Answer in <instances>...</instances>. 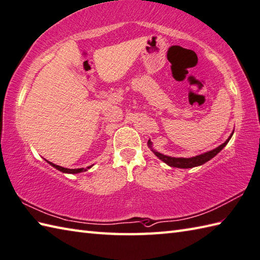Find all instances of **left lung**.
<instances>
[{
	"instance_id": "obj_1",
	"label": "left lung",
	"mask_w": 260,
	"mask_h": 260,
	"mask_svg": "<svg viewBox=\"0 0 260 260\" xmlns=\"http://www.w3.org/2000/svg\"><path fill=\"white\" fill-rule=\"evenodd\" d=\"M231 136L233 134L230 135L229 139L225 141L223 144H221L220 146H218L217 148H214L212 151H209L204 154H201V155H197V156H193V157H189V158H185V157H171V156H167V155H163V154L158 153L153 151L155 153V155L159 158L162 159L164 163H167L168 165L172 168H179V169H190V168H194V167H199V165H202L206 162H208L209 159H211L213 156L217 155V154L222 150V148L227 145V143L229 142V140L231 139ZM148 145L151 147V141H148Z\"/></svg>"
}]
</instances>
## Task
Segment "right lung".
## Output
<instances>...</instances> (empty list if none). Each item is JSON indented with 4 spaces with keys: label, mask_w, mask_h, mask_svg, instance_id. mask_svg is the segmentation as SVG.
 I'll return each mask as SVG.
<instances>
[{
    "label": "right lung",
    "mask_w": 260,
    "mask_h": 260,
    "mask_svg": "<svg viewBox=\"0 0 260 260\" xmlns=\"http://www.w3.org/2000/svg\"><path fill=\"white\" fill-rule=\"evenodd\" d=\"M48 163H50L53 168H56L57 170L61 171V172H63V173H73V174H76V173L82 172V171H87V170H85V169H66V168H62V167H59V165L53 164V163H51V162H48ZM88 169H89V168H88Z\"/></svg>",
    "instance_id": "1"
}]
</instances>
